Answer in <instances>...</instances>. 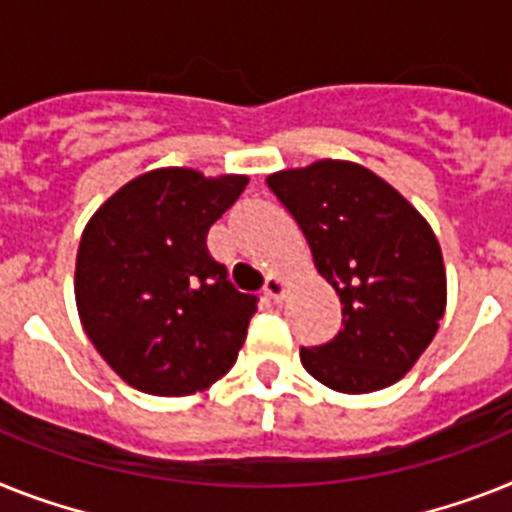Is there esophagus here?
I'll use <instances>...</instances> for the list:
<instances>
[{"mask_svg":"<svg viewBox=\"0 0 512 512\" xmlns=\"http://www.w3.org/2000/svg\"><path fill=\"white\" fill-rule=\"evenodd\" d=\"M264 295L269 298V301L280 303L282 298L287 295V282L282 280L280 274H269V277H266V285H264Z\"/></svg>","mask_w":512,"mask_h":512,"instance_id":"34e87169","label":"esophagus"}]
</instances>
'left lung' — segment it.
I'll return each mask as SVG.
<instances>
[{
	"mask_svg": "<svg viewBox=\"0 0 512 512\" xmlns=\"http://www.w3.org/2000/svg\"><path fill=\"white\" fill-rule=\"evenodd\" d=\"M303 230L316 272L335 287L342 329L301 348L303 369L345 395L403 379L445 316L447 277L429 222L356 162L319 159L266 177Z\"/></svg>",
	"mask_w": 512,
	"mask_h": 512,
	"instance_id": "8db88e82",
	"label": "left lung"
}]
</instances>
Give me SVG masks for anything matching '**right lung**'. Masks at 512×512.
Wrapping results in <instances>:
<instances>
[{"mask_svg": "<svg viewBox=\"0 0 512 512\" xmlns=\"http://www.w3.org/2000/svg\"><path fill=\"white\" fill-rule=\"evenodd\" d=\"M246 175L162 167L122 185L88 219L75 259L80 324L122 382L183 398L238 361L256 295L238 293L206 232Z\"/></svg>", "mask_w": 512, "mask_h": 512, "instance_id": "1", "label": "right lung"}]
</instances>
